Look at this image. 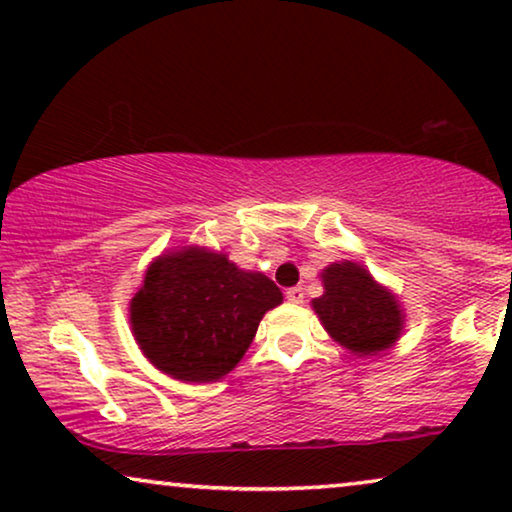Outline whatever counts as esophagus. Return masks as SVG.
Returning a JSON list of instances; mask_svg holds the SVG:
<instances>
[{
    "instance_id": "1",
    "label": "esophagus",
    "mask_w": 512,
    "mask_h": 512,
    "mask_svg": "<svg viewBox=\"0 0 512 512\" xmlns=\"http://www.w3.org/2000/svg\"><path fill=\"white\" fill-rule=\"evenodd\" d=\"M303 298H305V293H303V289H300V286H293V289L286 291V300H289V303H293V305L303 303Z\"/></svg>"
}]
</instances>
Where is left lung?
Listing matches in <instances>:
<instances>
[{
  "instance_id": "1",
  "label": "left lung",
  "mask_w": 512,
  "mask_h": 512,
  "mask_svg": "<svg viewBox=\"0 0 512 512\" xmlns=\"http://www.w3.org/2000/svg\"><path fill=\"white\" fill-rule=\"evenodd\" d=\"M324 293L312 300L326 333L356 356H377L398 342L405 328L401 300L377 282L366 265L338 261L321 270Z\"/></svg>"
}]
</instances>
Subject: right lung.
<instances>
[{
	"label": "right lung",
	"mask_w": 512,
	"mask_h": 512,
	"mask_svg": "<svg viewBox=\"0 0 512 512\" xmlns=\"http://www.w3.org/2000/svg\"><path fill=\"white\" fill-rule=\"evenodd\" d=\"M263 272L237 268L223 251L188 244L146 268L130 298V328L160 373L179 382H216L242 361L263 314L282 305Z\"/></svg>",
	"instance_id": "obj_1"
}]
</instances>
